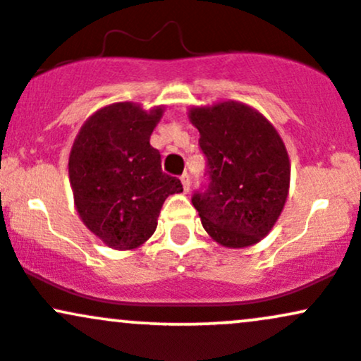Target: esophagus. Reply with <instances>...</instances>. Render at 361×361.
Wrapping results in <instances>:
<instances>
[{
	"label": "esophagus",
	"instance_id": "obj_1",
	"mask_svg": "<svg viewBox=\"0 0 361 361\" xmlns=\"http://www.w3.org/2000/svg\"><path fill=\"white\" fill-rule=\"evenodd\" d=\"M180 182H182V188H184V192L189 191V188H191V177H189V173H182L180 176Z\"/></svg>",
	"mask_w": 361,
	"mask_h": 361
}]
</instances>
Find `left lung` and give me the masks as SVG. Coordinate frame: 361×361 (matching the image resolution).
<instances>
[{
  "mask_svg": "<svg viewBox=\"0 0 361 361\" xmlns=\"http://www.w3.org/2000/svg\"><path fill=\"white\" fill-rule=\"evenodd\" d=\"M208 161V189L192 196L204 231L232 250L262 241L289 195L290 164L277 129L258 110L239 102L192 106Z\"/></svg>",
  "mask_w": 361,
  "mask_h": 361,
  "instance_id": "left-lung-1",
  "label": "left lung"
}]
</instances>
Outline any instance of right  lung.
<instances>
[{
  "label": "right lung",
  "instance_id": "obj_1",
  "mask_svg": "<svg viewBox=\"0 0 361 361\" xmlns=\"http://www.w3.org/2000/svg\"><path fill=\"white\" fill-rule=\"evenodd\" d=\"M165 106L145 110L123 102L99 108L80 127L68 157L77 213L108 247L142 246L158 226L164 201L182 192L176 177L161 172L149 145Z\"/></svg>",
  "mask_w": 361,
  "mask_h": 361
}]
</instances>
